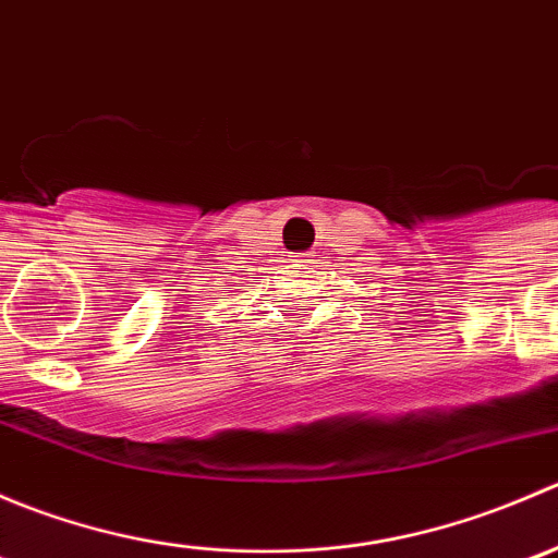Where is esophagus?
<instances>
[{"mask_svg": "<svg viewBox=\"0 0 558 558\" xmlns=\"http://www.w3.org/2000/svg\"><path fill=\"white\" fill-rule=\"evenodd\" d=\"M300 262H311V253H302V256H300Z\"/></svg>", "mask_w": 558, "mask_h": 558, "instance_id": "1", "label": "esophagus"}]
</instances>
